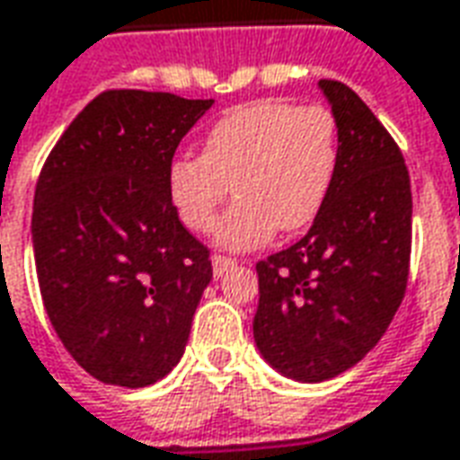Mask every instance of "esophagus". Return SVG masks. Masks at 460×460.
<instances>
[{
    "label": "esophagus",
    "instance_id": "obj_1",
    "mask_svg": "<svg viewBox=\"0 0 460 460\" xmlns=\"http://www.w3.org/2000/svg\"><path fill=\"white\" fill-rule=\"evenodd\" d=\"M237 265L235 257H225V255H213V275L223 277L227 270H233Z\"/></svg>",
    "mask_w": 460,
    "mask_h": 460
}]
</instances>
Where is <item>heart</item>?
Masks as SVG:
<instances>
[{
    "label": "heart",
    "mask_w": 460,
    "mask_h": 460,
    "mask_svg": "<svg viewBox=\"0 0 460 460\" xmlns=\"http://www.w3.org/2000/svg\"><path fill=\"white\" fill-rule=\"evenodd\" d=\"M340 163V136L332 111L309 103L260 99L235 106L208 128L203 155H175L168 195L190 230L208 233L230 195L215 237L225 247H255L314 223Z\"/></svg>",
    "instance_id": "heart-1"
}]
</instances>
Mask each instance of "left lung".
Segmentation results:
<instances>
[{
  "mask_svg": "<svg viewBox=\"0 0 460 460\" xmlns=\"http://www.w3.org/2000/svg\"><path fill=\"white\" fill-rule=\"evenodd\" d=\"M340 163L309 233L257 262L255 344L289 379L327 381L369 354L402 305L411 257V181L369 106L322 79Z\"/></svg>",
  "mask_w": 460,
  "mask_h": 460,
  "instance_id": "obj_1",
  "label": "left lung"
}]
</instances>
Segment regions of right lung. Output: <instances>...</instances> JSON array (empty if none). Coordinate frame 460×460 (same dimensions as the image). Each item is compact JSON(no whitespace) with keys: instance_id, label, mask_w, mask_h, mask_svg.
<instances>
[{"instance_id":"add662e5","label":"right lung","mask_w":460,"mask_h":460,"mask_svg":"<svg viewBox=\"0 0 460 460\" xmlns=\"http://www.w3.org/2000/svg\"><path fill=\"white\" fill-rule=\"evenodd\" d=\"M210 106L103 91L39 172L31 243L44 309L68 354L103 384L148 386L183 357L213 265L181 223L165 175Z\"/></svg>"}]
</instances>
